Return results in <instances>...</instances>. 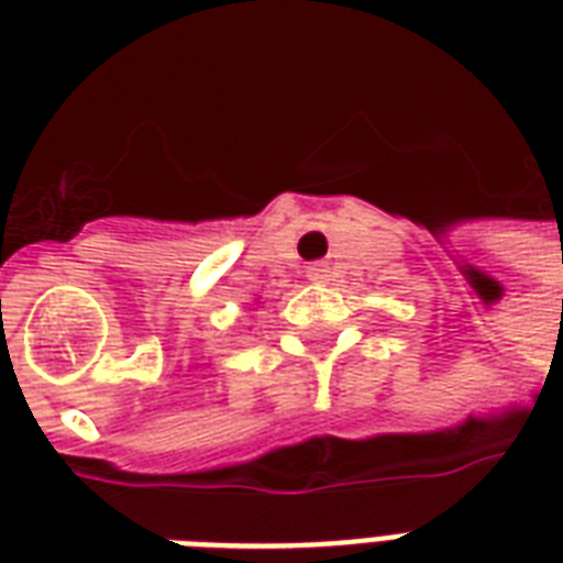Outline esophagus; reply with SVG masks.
<instances>
[{"label": "esophagus", "instance_id": "1", "mask_svg": "<svg viewBox=\"0 0 563 563\" xmlns=\"http://www.w3.org/2000/svg\"><path fill=\"white\" fill-rule=\"evenodd\" d=\"M307 277L312 283H327V280H330V265H327V263H312L307 268Z\"/></svg>", "mask_w": 563, "mask_h": 563}]
</instances>
